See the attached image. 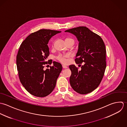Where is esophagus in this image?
<instances>
[{
  "mask_svg": "<svg viewBox=\"0 0 127 127\" xmlns=\"http://www.w3.org/2000/svg\"><path fill=\"white\" fill-rule=\"evenodd\" d=\"M62 67H63V69H67V68H68V67H67V66L64 65H62Z\"/></svg>",
  "mask_w": 127,
  "mask_h": 127,
  "instance_id": "esophagus-1",
  "label": "esophagus"
}]
</instances>
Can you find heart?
Listing matches in <instances>:
<instances>
[{
    "label": "heart",
    "instance_id": "1",
    "mask_svg": "<svg viewBox=\"0 0 127 127\" xmlns=\"http://www.w3.org/2000/svg\"><path fill=\"white\" fill-rule=\"evenodd\" d=\"M69 39H71V40H73L72 39H70V38H67L66 39V40H69ZM69 55H68V54H66V55H62V54H60L57 57V58L58 59V60L59 61H60L61 63H66L67 62V59H66V57H69Z\"/></svg>",
    "mask_w": 127,
    "mask_h": 127
}]
</instances>
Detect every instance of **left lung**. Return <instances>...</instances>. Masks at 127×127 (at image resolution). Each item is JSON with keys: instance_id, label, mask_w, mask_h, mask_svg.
<instances>
[{"instance_id": "obj_1", "label": "left lung", "mask_w": 127, "mask_h": 127, "mask_svg": "<svg viewBox=\"0 0 127 127\" xmlns=\"http://www.w3.org/2000/svg\"><path fill=\"white\" fill-rule=\"evenodd\" d=\"M73 34L78 41L75 61L83 65L78 70L75 65L69 68L72 72L70 82L78 93L86 94L96 89L101 82L106 68V50L101 37L85 26L66 30Z\"/></svg>"}]
</instances>
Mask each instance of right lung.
I'll list each match as a JSON object with an SVG mask.
<instances>
[{
	"instance_id": "add662e5",
	"label": "right lung",
	"mask_w": 127,
	"mask_h": 127,
	"mask_svg": "<svg viewBox=\"0 0 127 127\" xmlns=\"http://www.w3.org/2000/svg\"><path fill=\"white\" fill-rule=\"evenodd\" d=\"M61 31L41 29L32 33L23 42L17 55L19 76L23 86L31 94L46 97L54 89L62 67L53 61V66L44 70L50 54L48 46L51 38ZM51 62H48L51 64Z\"/></svg>"
}]
</instances>
